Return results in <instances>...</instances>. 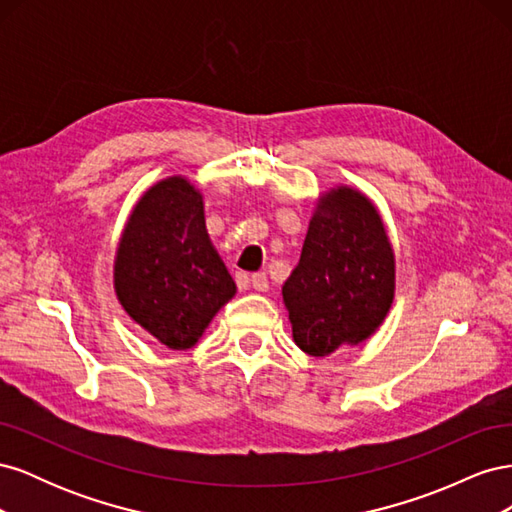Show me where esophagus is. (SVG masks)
I'll use <instances>...</instances> for the list:
<instances>
[{
    "label": "esophagus",
    "instance_id": "obj_1",
    "mask_svg": "<svg viewBox=\"0 0 512 512\" xmlns=\"http://www.w3.org/2000/svg\"><path fill=\"white\" fill-rule=\"evenodd\" d=\"M250 284H252V288H254L256 292H267V290H269V280H267L265 273H254V275L250 277Z\"/></svg>",
    "mask_w": 512,
    "mask_h": 512
}]
</instances>
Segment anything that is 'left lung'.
<instances>
[{
    "label": "left lung",
    "mask_w": 512,
    "mask_h": 512,
    "mask_svg": "<svg viewBox=\"0 0 512 512\" xmlns=\"http://www.w3.org/2000/svg\"><path fill=\"white\" fill-rule=\"evenodd\" d=\"M395 271L393 243L371 198L342 183L322 192L299 265L282 286L294 344L329 356L367 342L391 312Z\"/></svg>",
    "instance_id": "obj_1"
}]
</instances>
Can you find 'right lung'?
<instances>
[{
  "label": "right lung",
  "instance_id": "add662e5",
  "mask_svg": "<svg viewBox=\"0 0 512 512\" xmlns=\"http://www.w3.org/2000/svg\"><path fill=\"white\" fill-rule=\"evenodd\" d=\"M117 301L170 350L198 344L237 286L215 250L203 192L185 177L153 183L132 207L113 262Z\"/></svg>",
  "mask_w": 512,
  "mask_h": 512
}]
</instances>
